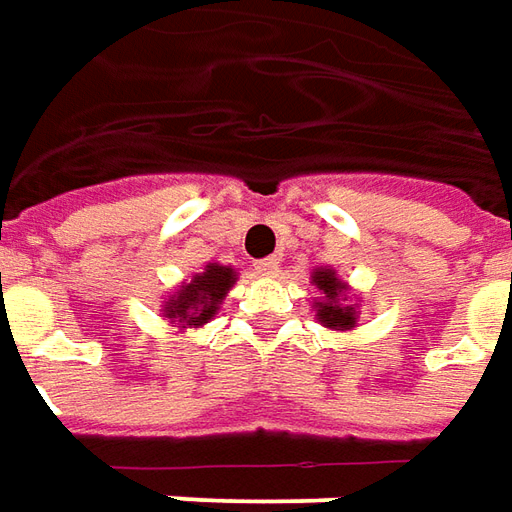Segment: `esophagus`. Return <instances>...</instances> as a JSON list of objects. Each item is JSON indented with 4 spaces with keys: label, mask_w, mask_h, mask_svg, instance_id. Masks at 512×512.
Listing matches in <instances>:
<instances>
[{
    "label": "esophagus",
    "mask_w": 512,
    "mask_h": 512,
    "mask_svg": "<svg viewBox=\"0 0 512 512\" xmlns=\"http://www.w3.org/2000/svg\"><path fill=\"white\" fill-rule=\"evenodd\" d=\"M253 267H256V273H259V276H276L278 267H281V262H278L276 256H270V259H262V262H256Z\"/></svg>",
    "instance_id": "esophagus-1"
}]
</instances>
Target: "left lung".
Returning <instances> with one entry per match:
<instances>
[{"label": "left lung", "mask_w": 512, "mask_h": 512, "mask_svg": "<svg viewBox=\"0 0 512 512\" xmlns=\"http://www.w3.org/2000/svg\"><path fill=\"white\" fill-rule=\"evenodd\" d=\"M312 287L320 292L312 301V312H315V320L320 326L331 331H351L357 326V295L351 292L343 278L337 276L334 267H315L312 270Z\"/></svg>", "instance_id": "8db88e82"}]
</instances>
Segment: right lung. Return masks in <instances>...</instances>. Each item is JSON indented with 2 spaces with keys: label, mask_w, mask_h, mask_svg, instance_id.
<instances>
[{
  "label": "right lung",
  "mask_w": 512,
  "mask_h": 512,
  "mask_svg": "<svg viewBox=\"0 0 512 512\" xmlns=\"http://www.w3.org/2000/svg\"><path fill=\"white\" fill-rule=\"evenodd\" d=\"M236 270L228 264L209 262L197 270L189 281H181L178 290L169 292L161 303V317L178 326V331L203 329L209 320L217 317L225 295L236 284Z\"/></svg>",
  "instance_id": "add662e5"
}]
</instances>
